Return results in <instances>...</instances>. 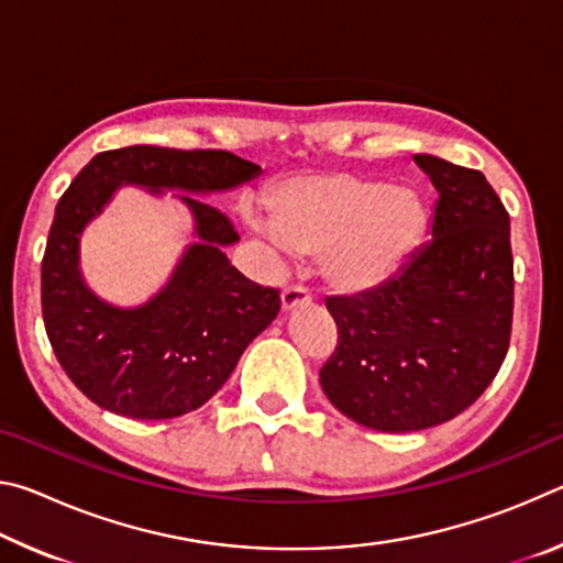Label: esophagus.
<instances>
[{"mask_svg":"<svg viewBox=\"0 0 563 563\" xmlns=\"http://www.w3.org/2000/svg\"><path fill=\"white\" fill-rule=\"evenodd\" d=\"M283 300V310H295V308H302V305H310V290L302 288V285H288V288L283 290L280 295Z\"/></svg>","mask_w":563,"mask_h":563,"instance_id":"obj_1","label":"esophagus"}]
</instances>
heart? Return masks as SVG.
I'll return each mask as SVG.
<instances>
[{
  "label": "heart",
  "mask_w": 563,
  "mask_h": 563,
  "mask_svg": "<svg viewBox=\"0 0 563 563\" xmlns=\"http://www.w3.org/2000/svg\"><path fill=\"white\" fill-rule=\"evenodd\" d=\"M271 208V223L255 218L253 225L292 253H322L328 278L350 290L387 280L424 231L415 190L355 174L285 180Z\"/></svg>",
  "instance_id": "heart-1"
}]
</instances>
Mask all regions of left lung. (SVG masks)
Returning <instances> with one entry per match:
<instances>
[{
  "label": "left lung",
  "instance_id": "8db88e82",
  "mask_svg": "<svg viewBox=\"0 0 563 563\" xmlns=\"http://www.w3.org/2000/svg\"><path fill=\"white\" fill-rule=\"evenodd\" d=\"M432 238L393 278L330 295L338 345L320 369L342 415L377 432H417L464 412L497 377L511 338L509 213L482 170L430 154Z\"/></svg>",
  "mask_w": 563,
  "mask_h": 563
}]
</instances>
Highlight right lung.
<instances>
[{
    "instance_id": "right-lung-1",
    "label": "right lung",
    "mask_w": 563,
    "mask_h": 563,
    "mask_svg": "<svg viewBox=\"0 0 563 563\" xmlns=\"http://www.w3.org/2000/svg\"><path fill=\"white\" fill-rule=\"evenodd\" d=\"M255 176L261 166L231 151L126 146L97 154L71 180L56 203L42 261V316L56 360L91 402L131 419L194 412L278 316V290L247 280L225 258L223 245L238 241L233 223L198 198ZM119 185L186 189L180 198L199 235L165 290L139 309L103 303L78 271L82 228Z\"/></svg>"
}]
</instances>
